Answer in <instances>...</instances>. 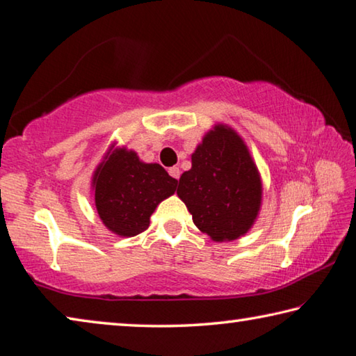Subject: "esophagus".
<instances>
[{"mask_svg": "<svg viewBox=\"0 0 356 356\" xmlns=\"http://www.w3.org/2000/svg\"><path fill=\"white\" fill-rule=\"evenodd\" d=\"M168 173H170V177H173L175 179H178L179 178V168L178 167H172V168H168Z\"/></svg>", "mask_w": 356, "mask_h": 356, "instance_id": "obj_1", "label": "esophagus"}]
</instances>
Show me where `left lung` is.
<instances>
[{
  "instance_id": "1",
  "label": "left lung",
  "mask_w": 356,
  "mask_h": 356,
  "mask_svg": "<svg viewBox=\"0 0 356 356\" xmlns=\"http://www.w3.org/2000/svg\"><path fill=\"white\" fill-rule=\"evenodd\" d=\"M177 194L197 229L213 241H232L248 233L260 209L261 181L248 147L232 127L218 124L203 137Z\"/></svg>"
}]
</instances>
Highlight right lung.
<instances>
[{
  "label": "right lung",
  "mask_w": 356,
  "mask_h": 356,
  "mask_svg": "<svg viewBox=\"0 0 356 356\" xmlns=\"http://www.w3.org/2000/svg\"><path fill=\"white\" fill-rule=\"evenodd\" d=\"M178 181L159 164H145L136 151L110 149L92 175L99 218L120 236L148 229L159 203L175 194Z\"/></svg>",
  "instance_id": "right-lung-1"
}]
</instances>
